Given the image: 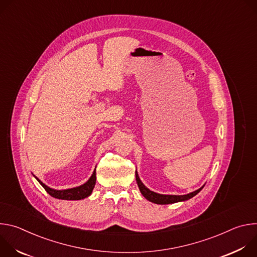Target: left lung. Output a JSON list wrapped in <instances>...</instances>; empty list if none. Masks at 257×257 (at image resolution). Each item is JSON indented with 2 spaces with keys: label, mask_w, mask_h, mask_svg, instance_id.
Wrapping results in <instances>:
<instances>
[{
  "label": "left lung",
  "mask_w": 257,
  "mask_h": 257,
  "mask_svg": "<svg viewBox=\"0 0 257 257\" xmlns=\"http://www.w3.org/2000/svg\"><path fill=\"white\" fill-rule=\"evenodd\" d=\"M136 175V182H137V185H138V188L141 192V194L148 199L149 201L151 202H154V203H157V204H171V203H176V202H180V201H186L190 198H192L193 196H195L197 193H199L201 191V189L204 187V185L202 187H200L199 189L193 191V192H190L188 194H185V195H170V194H160V193H157V192H154L152 191L151 189H149L148 187H146L143 183L141 182L139 176H138V173L136 171L135 173Z\"/></svg>",
  "instance_id": "1"
}]
</instances>
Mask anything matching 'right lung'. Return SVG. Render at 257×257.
Here are the masks:
<instances>
[{
	"label": "right lung",
	"mask_w": 257,
	"mask_h": 257,
	"mask_svg": "<svg viewBox=\"0 0 257 257\" xmlns=\"http://www.w3.org/2000/svg\"><path fill=\"white\" fill-rule=\"evenodd\" d=\"M34 178L39 181L40 184L45 188V190L51 196H53L55 198H58V199H63V200H80V199H84V198L88 197L92 193V190L95 186V181H96L95 169H94L92 175L90 176V178L84 183V184H82L78 187L64 189V190L53 189V188L47 186L46 184H44V183L39 178H36L35 176H34Z\"/></svg>",
	"instance_id": "obj_1"
}]
</instances>
